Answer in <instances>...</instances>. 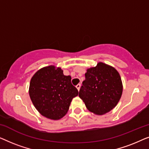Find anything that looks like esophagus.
Segmentation results:
<instances>
[{
    "mask_svg": "<svg viewBox=\"0 0 149 149\" xmlns=\"http://www.w3.org/2000/svg\"><path fill=\"white\" fill-rule=\"evenodd\" d=\"M76 87H77V89L79 91V89H80V88H81V84H79H79H77L76 85Z\"/></svg>",
    "mask_w": 149,
    "mask_h": 149,
    "instance_id": "esophagus-1",
    "label": "esophagus"
}]
</instances>
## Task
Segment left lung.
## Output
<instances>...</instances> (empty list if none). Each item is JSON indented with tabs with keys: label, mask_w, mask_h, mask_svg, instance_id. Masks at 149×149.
Here are the masks:
<instances>
[{
	"label": "left lung",
	"mask_w": 149,
	"mask_h": 149,
	"mask_svg": "<svg viewBox=\"0 0 149 149\" xmlns=\"http://www.w3.org/2000/svg\"><path fill=\"white\" fill-rule=\"evenodd\" d=\"M79 96L87 109L95 115H104L114 109L123 91L121 77L113 67L102 62L88 68Z\"/></svg>",
	"instance_id": "left-lung-1"
}]
</instances>
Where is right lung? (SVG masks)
I'll return each instance as SVG.
<instances>
[{"label":"right lung","mask_w":149,"mask_h":149,"mask_svg":"<svg viewBox=\"0 0 149 149\" xmlns=\"http://www.w3.org/2000/svg\"><path fill=\"white\" fill-rule=\"evenodd\" d=\"M79 91L61 68L44 67L32 77L29 95L36 110L48 119L58 120L66 115Z\"/></svg>","instance_id":"right-lung-1"}]
</instances>
